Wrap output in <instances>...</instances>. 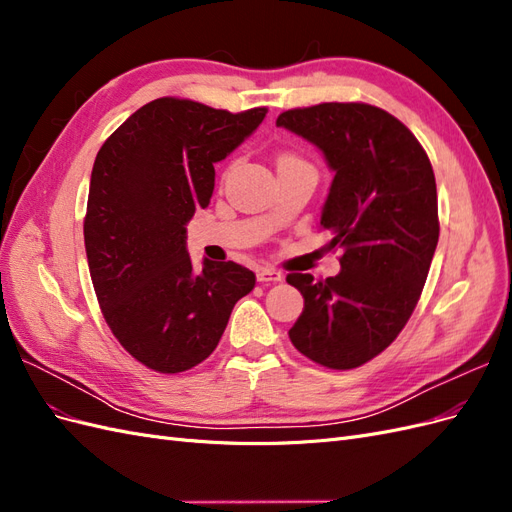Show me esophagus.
Instances as JSON below:
<instances>
[{"label": "esophagus", "mask_w": 512, "mask_h": 512, "mask_svg": "<svg viewBox=\"0 0 512 512\" xmlns=\"http://www.w3.org/2000/svg\"><path fill=\"white\" fill-rule=\"evenodd\" d=\"M282 277L284 275L280 271H275L271 267L258 269V282H262V284H277V282H282Z\"/></svg>", "instance_id": "1"}]
</instances>
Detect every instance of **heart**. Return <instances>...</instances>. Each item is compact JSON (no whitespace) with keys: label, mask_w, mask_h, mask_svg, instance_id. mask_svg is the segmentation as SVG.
Returning a JSON list of instances; mask_svg holds the SVG:
<instances>
[{"label":"heart","mask_w":512,"mask_h":512,"mask_svg":"<svg viewBox=\"0 0 512 512\" xmlns=\"http://www.w3.org/2000/svg\"><path fill=\"white\" fill-rule=\"evenodd\" d=\"M282 164H305L299 156H292V153H284V156H280V160H277V166Z\"/></svg>","instance_id":"obj_1"}]
</instances>
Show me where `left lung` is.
Here are the masks:
<instances>
[{
  "label": "left lung",
  "instance_id": "obj_1",
  "mask_svg": "<svg viewBox=\"0 0 512 512\" xmlns=\"http://www.w3.org/2000/svg\"><path fill=\"white\" fill-rule=\"evenodd\" d=\"M275 123L335 173L320 226L342 250L335 277L288 273L305 299L290 342L322 367L354 369L395 342L421 299L440 237L436 177L416 136L378 106L322 102Z\"/></svg>",
  "mask_w": 512,
  "mask_h": 512
}]
</instances>
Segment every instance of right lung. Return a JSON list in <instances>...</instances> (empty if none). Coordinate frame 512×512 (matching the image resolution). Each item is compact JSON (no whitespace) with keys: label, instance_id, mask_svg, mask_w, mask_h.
Masks as SVG:
<instances>
[{"label":"right lung","instance_id":"1","mask_svg":"<svg viewBox=\"0 0 512 512\" xmlns=\"http://www.w3.org/2000/svg\"><path fill=\"white\" fill-rule=\"evenodd\" d=\"M267 115L228 113L194 100L158 98L106 138L91 170L85 252L102 316L138 363L179 374L218 346L235 303L256 275L237 262L203 260L185 247L196 209L207 207L213 164Z\"/></svg>","mask_w":512,"mask_h":512}]
</instances>
